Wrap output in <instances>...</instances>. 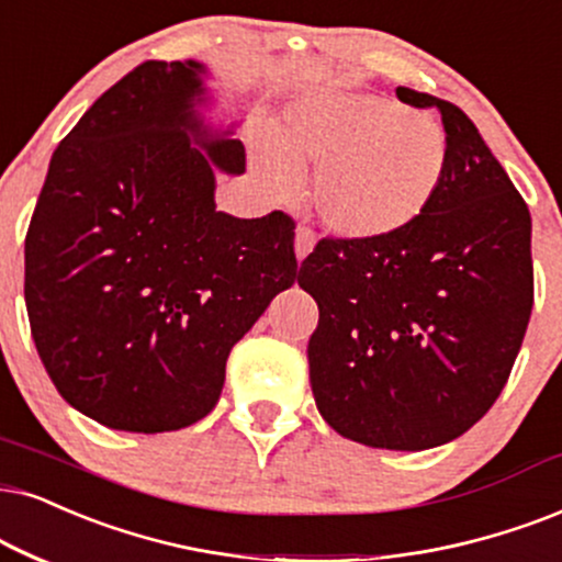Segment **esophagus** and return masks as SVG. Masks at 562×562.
Returning a JSON list of instances; mask_svg holds the SVG:
<instances>
[{
  "mask_svg": "<svg viewBox=\"0 0 562 562\" xmlns=\"http://www.w3.org/2000/svg\"><path fill=\"white\" fill-rule=\"evenodd\" d=\"M314 246H316L314 231L303 228V225H301V228L295 231V257L297 259H305L311 251H314Z\"/></svg>",
  "mask_w": 562,
  "mask_h": 562,
  "instance_id": "1",
  "label": "esophagus"
}]
</instances>
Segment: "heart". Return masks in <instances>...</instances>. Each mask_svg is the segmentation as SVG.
<instances>
[{
  "label": "heart",
  "mask_w": 562,
  "mask_h": 562,
  "mask_svg": "<svg viewBox=\"0 0 562 562\" xmlns=\"http://www.w3.org/2000/svg\"><path fill=\"white\" fill-rule=\"evenodd\" d=\"M449 168L440 122L363 92H314L261 142V170L277 194L316 170L311 199L322 223L350 240H381L428 210Z\"/></svg>",
  "instance_id": "b5f03b06"
}]
</instances>
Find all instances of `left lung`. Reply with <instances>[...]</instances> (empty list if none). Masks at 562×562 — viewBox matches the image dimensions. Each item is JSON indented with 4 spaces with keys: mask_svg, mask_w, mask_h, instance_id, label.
Returning <instances> with one entry per match:
<instances>
[{
    "mask_svg": "<svg viewBox=\"0 0 562 562\" xmlns=\"http://www.w3.org/2000/svg\"><path fill=\"white\" fill-rule=\"evenodd\" d=\"M438 109L449 168L428 210L381 240L322 238L297 285L318 303L311 389L339 436L423 451L467 432L506 386L535 303L531 217L459 105Z\"/></svg>",
    "mask_w": 562,
    "mask_h": 562,
    "instance_id": "obj_1",
    "label": "left lung"
}]
</instances>
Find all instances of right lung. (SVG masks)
<instances>
[{"instance_id":"add662e5","label":"right lung","mask_w":562,"mask_h":562,"mask_svg":"<svg viewBox=\"0 0 562 562\" xmlns=\"http://www.w3.org/2000/svg\"><path fill=\"white\" fill-rule=\"evenodd\" d=\"M204 64L145 61L59 142L25 236V305L56 392L113 430L210 415L233 345L295 282V220L215 210L240 139L194 105Z\"/></svg>"}]
</instances>
